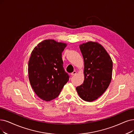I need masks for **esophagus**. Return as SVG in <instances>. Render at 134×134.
I'll use <instances>...</instances> for the list:
<instances>
[{"label":"esophagus","instance_id":"esophagus-1","mask_svg":"<svg viewBox=\"0 0 134 134\" xmlns=\"http://www.w3.org/2000/svg\"><path fill=\"white\" fill-rule=\"evenodd\" d=\"M76 74V71H74L72 72L71 73V76H73V75H75Z\"/></svg>","mask_w":134,"mask_h":134}]
</instances>
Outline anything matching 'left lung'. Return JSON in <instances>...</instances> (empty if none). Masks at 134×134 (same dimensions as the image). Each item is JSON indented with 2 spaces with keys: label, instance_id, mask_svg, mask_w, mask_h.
Wrapping results in <instances>:
<instances>
[{
  "label": "left lung",
  "instance_id": "1",
  "mask_svg": "<svg viewBox=\"0 0 134 134\" xmlns=\"http://www.w3.org/2000/svg\"><path fill=\"white\" fill-rule=\"evenodd\" d=\"M84 60L83 83L76 87L81 98L87 102L98 99L110 83L113 62L104 48L97 42H88L80 46Z\"/></svg>",
  "mask_w": 134,
  "mask_h": 134
}]
</instances>
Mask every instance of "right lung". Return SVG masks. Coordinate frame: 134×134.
Returning a JSON list of instances; mask_svg holds the SVG:
<instances>
[{
  "label": "right lung",
  "instance_id": "right-lung-1",
  "mask_svg": "<svg viewBox=\"0 0 134 134\" xmlns=\"http://www.w3.org/2000/svg\"><path fill=\"white\" fill-rule=\"evenodd\" d=\"M66 44L53 40L40 43L31 53L29 61V77L32 87L42 99L57 98L69 75L63 67L62 52Z\"/></svg>",
  "mask_w": 134,
  "mask_h": 134
}]
</instances>
